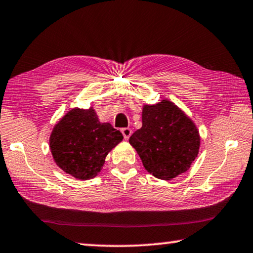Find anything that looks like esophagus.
I'll use <instances>...</instances> for the list:
<instances>
[{
	"mask_svg": "<svg viewBox=\"0 0 253 253\" xmlns=\"http://www.w3.org/2000/svg\"><path fill=\"white\" fill-rule=\"evenodd\" d=\"M121 131H122L123 137H124V139H126V140H127V139L130 138V135L132 134V131H131L130 127H123V129Z\"/></svg>",
	"mask_w": 253,
	"mask_h": 253,
	"instance_id": "esophagus-1",
	"label": "esophagus"
}]
</instances>
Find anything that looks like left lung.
<instances>
[{
    "label": "left lung",
    "instance_id": "obj_1",
    "mask_svg": "<svg viewBox=\"0 0 253 253\" xmlns=\"http://www.w3.org/2000/svg\"><path fill=\"white\" fill-rule=\"evenodd\" d=\"M142 126L129 139L145 169L171 180L187 171L200 151L199 130L177 105L163 99L142 106Z\"/></svg>",
    "mask_w": 253,
    "mask_h": 253
}]
</instances>
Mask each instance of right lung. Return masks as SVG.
<instances>
[{
	"mask_svg": "<svg viewBox=\"0 0 253 253\" xmlns=\"http://www.w3.org/2000/svg\"><path fill=\"white\" fill-rule=\"evenodd\" d=\"M122 139V133L111 123L100 122L93 107H76L53 126L49 144L61 170L79 180H87L99 173L106 156Z\"/></svg>",
	"mask_w": 253,
	"mask_h": 253,
	"instance_id": "right-lung-1",
	"label": "right lung"
}]
</instances>
